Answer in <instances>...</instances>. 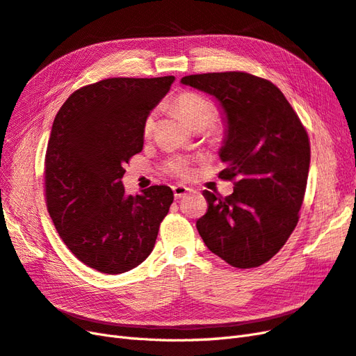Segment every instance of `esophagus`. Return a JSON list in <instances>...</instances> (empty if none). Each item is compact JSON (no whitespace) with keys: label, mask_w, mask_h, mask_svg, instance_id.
<instances>
[{"label":"esophagus","mask_w":356,"mask_h":356,"mask_svg":"<svg viewBox=\"0 0 356 356\" xmlns=\"http://www.w3.org/2000/svg\"><path fill=\"white\" fill-rule=\"evenodd\" d=\"M192 189H189L188 186H185V185H176V186H172V192H175V198L176 200H179V198H181V197H185L186 194H189Z\"/></svg>","instance_id":"obj_1"}]
</instances>
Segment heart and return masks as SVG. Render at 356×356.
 <instances>
[{
    "label": "heart",
    "instance_id": "b5f03b06",
    "mask_svg": "<svg viewBox=\"0 0 356 356\" xmlns=\"http://www.w3.org/2000/svg\"><path fill=\"white\" fill-rule=\"evenodd\" d=\"M175 107L194 128H206L211 125L219 115L218 106L211 99L198 92H192V90L179 94L175 98ZM155 119L156 110L149 111L143 124V131L146 136H149L154 131ZM191 162L192 161L186 156H171L165 161L164 170L171 176L185 179L191 175Z\"/></svg>",
    "mask_w": 356,
    "mask_h": 356
}]
</instances>
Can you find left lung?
Returning a JSON list of instances; mask_svg holds the SVG:
<instances>
[{
    "label": "left lung",
    "instance_id": "left-lung-1",
    "mask_svg": "<svg viewBox=\"0 0 356 356\" xmlns=\"http://www.w3.org/2000/svg\"><path fill=\"white\" fill-rule=\"evenodd\" d=\"M181 83L215 95L228 122L219 179L232 181L234 192L222 197L202 191L209 204L197 229L209 250L229 266L259 267L298 223L310 165L307 131L267 79L225 71L185 76Z\"/></svg>",
    "mask_w": 356,
    "mask_h": 356
}]
</instances>
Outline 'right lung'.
Returning <instances> with one entry per match:
<instances>
[{
  "label": "right lung",
  "instance_id": "right-lung-1",
  "mask_svg": "<svg viewBox=\"0 0 356 356\" xmlns=\"http://www.w3.org/2000/svg\"><path fill=\"white\" fill-rule=\"evenodd\" d=\"M175 76L113 77L74 90L54 120L44 156L46 206L58 234L85 266L133 270L154 250L172 202L168 186L127 195L122 177L143 149L149 111Z\"/></svg>",
  "mask_w": 356,
  "mask_h": 356
}]
</instances>
